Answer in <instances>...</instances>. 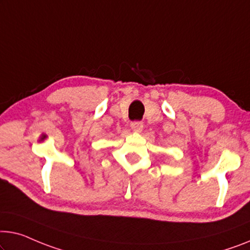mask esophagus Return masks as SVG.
Masks as SVG:
<instances>
[{"label":"esophagus","mask_w":250,"mask_h":250,"mask_svg":"<svg viewBox=\"0 0 250 250\" xmlns=\"http://www.w3.org/2000/svg\"><path fill=\"white\" fill-rule=\"evenodd\" d=\"M130 126H131V129L133 130V131H141L143 130V122L141 121H132L131 124H130Z\"/></svg>","instance_id":"obj_1"}]
</instances>
